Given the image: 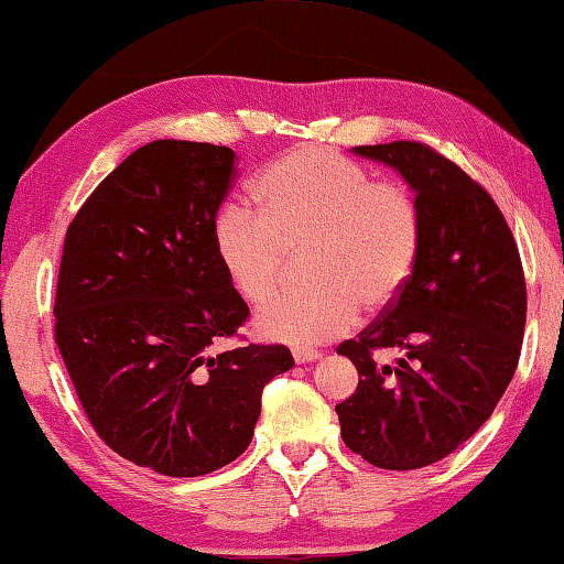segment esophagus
Masks as SVG:
<instances>
[{
    "mask_svg": "<svg viewBox=\"0 0 564 564\" xmlns=\"http://www.w3.org/2000/svg\"><path fill=\"white\" fill-rule=\"evenodd\" d=\"M319 357H323V355H319V351H315V349H293L295 364H313Z\"/></svg>",
    "mask_w": 564,
    "mask_h": 564,
    "instance_id": "esophagus-1",
    "label": "esophagus"
}]
</instances>
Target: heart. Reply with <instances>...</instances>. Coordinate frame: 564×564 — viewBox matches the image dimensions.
<instances>
[{
	"label": "heart",
	"mask_w": 564,
	"mask_h": 564,
	"mask_svg": "<svg viewBox=\"0 0 564 564\" xmlns=\"http://www.w3.org/2000/svg\"><path fill=\"white\" fill-rule=\"evenodd\" d=\"M253 209L227 205L213 241L227 281L249 305L275 291L285 251H305L311 289L273 297L253 329L273 341L315 347L349 333L367 311L395 301L417 261L421 217L401 185L319 147L275 159L253 183Z\"/></svg>",
	"instance_id": "heart-1"
}]
</instances>
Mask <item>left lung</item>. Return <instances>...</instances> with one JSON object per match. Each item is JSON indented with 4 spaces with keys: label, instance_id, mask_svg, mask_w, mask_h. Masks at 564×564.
Masks as SVG:
<instances>
[{
    "label": "left lung",
    "instance_id": "left-lung-1",
    "mask_svg": "<svg viewBox=\"0 0 564 564\" xmlns=\"http://www.w3.org/2000/svg\"><path fill=\"white\" fill-rule=\"evenodd\" d=\"M351 153L401 173L421 249L386 315L339 345L359 386L335 411L345 445L369 465L421 469L467 443L509 389L525 329L523 267L501 209L459 165L417 141ZM381 348L400 359L379 365Z\"/></svg>",
    "mask_w": 564,
    "mask_h": 564
}]
</instances>
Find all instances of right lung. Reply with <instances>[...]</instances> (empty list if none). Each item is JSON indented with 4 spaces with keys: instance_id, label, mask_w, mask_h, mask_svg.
Wrapping results in <instances>:
<instances>
[{
    "instance_id": "obj_1",
    "label": "right lung",
    "mask_w": 564,
    "mask_h": 564,
    "mask_svg": "<svg viewBox=\"0 0 564 564\" xmlns=\"http://www.w3.org/2000/svg\"><path fill=\"white\" fill-rule=\"evenodd\" d=\"M235 159L213 143L151 141L65 235L53 315L77 399L117 455L165 477L235 462L263 386L295 364L283 345L215 351L249 315L213 241Z\"/></svg>"
}]
</instances>
